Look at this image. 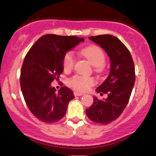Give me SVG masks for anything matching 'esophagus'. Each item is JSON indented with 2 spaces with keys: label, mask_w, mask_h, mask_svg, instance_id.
I'll list each match as a JSON object with an SVG mask.
<instances>
[{
  "label": "esophagus",
  "mask_w": 156,
  "mask_h": 156,
  "mask_svg": "<svg viewBox=\"0 0 156 156\" xmlns=\"http://www.w3.org/2000/svg\"><path fill=\"white\" fill-rule=\"evenodd\" d=\"M83 93L81 92H74V95L75 96H82L83 95Z\"/></svg>",
  "instance_id": "obj_1"
}]
</instances>
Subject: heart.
Returning <instances> with one entry per match:
<instances>
[{
    "label": "heart",
    "mask_w": 156,
    "mask_h": 156,
    "mask_svg": "<svg viewBox=\"0 0 156 156\" xmlns=\"http://www.w3.org/2000/svg\"><path fill=\"white\" fill-rule=\"evenodd\" d=\"M80 54L87 58L90 63L94 66L97 70H102L105 62V54L103 49L98 46L91 45L83 48L80 51ZM75 57L72 53L68 52L63 58V69L65 72H69L74 67ZM95 83V80L91 77L74 76L69 78V84L76 90L87 91Z\"/></svg>",
    "instance_id": "1"
}]
</instances>
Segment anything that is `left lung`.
I'll list each match as a JSON object with an SVG mask.
<instances>
[{
	"label": "left lung",
	"instance_id": "obj_1",
	"mask_svg": "<svg viewBox=\"0 0 156 156\" xmlns=\"http://www.w3.org/2000/svg\"><path fill=\"white\" fill-rule=\"evenodd\" d=\"M99 44L110 58L111 69L108 78L96 89L98 93L108 94L94 102L86 109L87 117L92 122L104 125L117 119L128 105L135 83V67L130 51L117 37L104 34L89 37Z\"/></svg>",
	"mask_w": 156,
	"mask_h": 156
}]
</instances>
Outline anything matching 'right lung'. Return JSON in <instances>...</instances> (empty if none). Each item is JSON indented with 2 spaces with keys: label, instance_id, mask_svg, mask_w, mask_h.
Instances as JSON below:
<instances>
[{
  "label": "right lung",
  "instance_id": "obj_1",
  "mask_svg": "<svg viewBox=\"0 0 156 156\" xmlns=\"http://www.w3.org/2000/svg\"><path fill=\"white\" fill-rule=\"evenodd\" d=\"M83 41L74 36L46 34L27 53L20 71V87L27 106L40 121L54 123L65 115L73 92L62 87L57 93L51 83L63 72L67 52Z\"/></svg>",
  "mask_w": 156,
  "mask_h": 156
}]
</instances>
